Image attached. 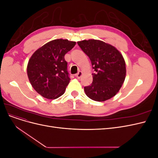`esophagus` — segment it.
Masks as SVG:
<instances>
[{
	"label": "esophagus",
	"instance_id": "1",
	"mask_svg": "<svg viewBox=\"0 0 158 158\" xmlns=\"http://www.w3.org/2000/svg\"><path fill=\"white\" fill-rule=\"evenodd\" d=\"M82 72H81V71H79L78 73L76 74V77H77V78H78V79H80L81 77H82Z\"/></svg>",
	"mask_w": 158,
	"mask_h": 158
}]
</instances>
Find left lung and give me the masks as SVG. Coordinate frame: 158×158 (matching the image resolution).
Listing matches in <instances>:
<instances>
[{
  "instance_id": "8db88e82",
  "label": "left lung",
  "mask_w": 158,
  "mask_h": 158,
  "mask_svg": "<svg viewBox=\"0 0 158 158\" xmlns=\"http://www.w3.org/2000/svg\"><path fill=\"white\" fill-rule=\"evenodd\" d=\"M78 44L88 56L95 71L92 84L84 87L85 94L96 102L111 99L118 93L126 77L123 55L115 47L100 40H83Z\"/></svg>"
}]
</instances>
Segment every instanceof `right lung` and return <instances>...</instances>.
I'll list each match as a JSON object with an SVG mask.
<instances>
[{"label": "right lung", "mask_w": 158, "mask_h": 158, "mask_svg": "<svg viewBox=\"0 0 158 158\" xmlns=\"http://www.w3.org/2000/svg\"><path fill=\"white\" fill-rule=\"evenodd\" d=\"M75 41L58 39L51 41L35 51L28 62V78L36 92L49 99L64 94L70 82L64 55Z\"/></svg>", "instance_id": "add662e5"}]
</instances>
